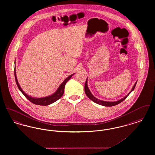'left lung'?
Listing matches in <instances>:
<instances>
[{"instance_id": "1", "label": "left lung", "mask_w": 155, "mask_h": 155, "mask_svg": "<svg viewBox=\"0 0 155 155\" xmlns=\"http://www.w3.org/2000/svg\"><path fill=\"white\" fill-rule=\"evenodd\" d=\"M137 82H135V84H134L133 89H131V91H130V92L127 96H125L124 97H123V99H120V100H118V101H116V102H106V101H101V100H99L98 99L96 98L95 96H94V95H93L91 94V92H90V91H89V89H88V85H87V80H86L85 84L84 89H85V92L86 95H87L91 101H92L94 102L97 103V104H100V105H102V106H109V107H110V106H115V105L118 104L119 103L122 102L124 99H125L127 98V97L130 95V93L133 91V90L134 89V88H135V85H136V84H137Z\"/></svg>"}]
</instances>
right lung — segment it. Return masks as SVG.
Here are the masks:
<instances>
[{
    "instance_id": "obj_1",
    "label": "right lung",
    "mask_w": 155,
    "mask_h": 155,
    "mask_svg": "<svg viewBox=\"0 0 155 155\" xmlns=\"http://www.w3.org/2000/svg\"><path fill=\"white\" fill-rule=\"evenodd\" d=\"M73 74L70 75V76H68L67 78L66 79H65V80L63 81L62 82V84L59 86V88L58 89L56 92L55 93H54L52 95L47 96V97H42V98H34V97H30V96L27 95L22 91V89L21 88L20 85L18 82V81H17V79L16 74H15V80L17 85L19 89V90L22 92V94L25 96V97L27 99H28L31 102H32L34 104H38V105H41V106H47V105H49L50 104L54 103V102L59 100V99L63 96V95L64 94V87H65V85H66L67 82L70 79V78L73 76Z\"/></svg>"
}]
</instances>
